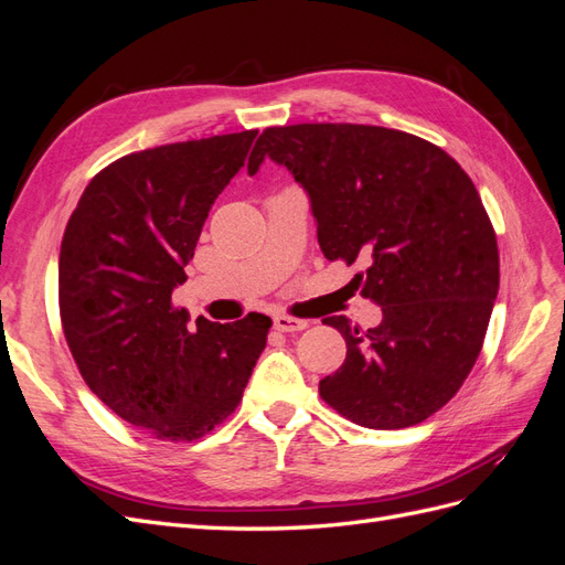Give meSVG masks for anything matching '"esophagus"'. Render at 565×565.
Here are the masks:
<instances>
[{"label": "esophagus", "instance_id": "esophagus-1", "mask_svg": "<svg viewBox=\"0 0 565 565\" xmlns=\"http://www.w3.org/2000/svg\"><path fill=\"white\" fill-rule=\"evenodd\" d=\"M273 328H276L278 332H299V330L309 328V320H299L292 316H276L273 318Z\"/></svg>", "mask_w": 565, "mask_h": 565}]
</instances>
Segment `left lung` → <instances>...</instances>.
Here are the masks:
<instances>
[{"label": "left lung", "mask_w": 565, "mask_h": 565, "mask_svg": "<svg viewBox=\"0 0 565 565\" xmlns=\"http://www.w3.org/2000/svg\"><path fill=\"white\" fill-rule=\"evenodd\" d=\"M270 158L303 188L330 262L363 259L353 282L382 306L377 328L322 320L347 361L320 396L367 429L431 417L481 353L500 289L498 237L476 185L446 150L372 125L268 127L247 172Z\"/></svg>", "instance_id": "left-lung-1"}]
</instances>
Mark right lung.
Listing matches in <instances>:
<instances>
[{"label": "right lung", "mask_w": 565, "mask_h": 565, "mask_svg": "<svg viewBox=\"0 0 565 565\" xmlns=\"http://www.w3.org/2000/svg\"><path fill=\"white\" fill-rule=\"evenodd\" d=\"M254 139L252 129L119 158L65 226L58 303L79 374L115 415L164 440H198L224 422L266 349L268 316L191 324L172 303Z\"/></svg>", "instance_id": "right-lung-1"}]
</instances>
